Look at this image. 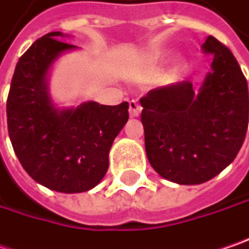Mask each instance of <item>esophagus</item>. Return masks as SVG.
I'll return each mask as SVG.
<instances>
[{
  "instance_id": "obj_1",
  "label": "esophagus",
  "mask_w": 249,
  "mask_h": 249,
  "mask_svg": "<svg viewBox=\"0 0 249 249\" xmlns=\"http://www.w3.org/2000/svg\"><path fill=\"white\" fill-rule=\"evenodd\" d=\"M142 111V107L139 106V103L136 100H131L129 102V114L131 117H138L139 114Z\"/></svg>"
}]
</instances>
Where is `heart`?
Returning a JSON list of instances; mask_svg holds the SVG:
<instances>
[{
	"mask_svg": "<svg viewBox=\"0 0 249 249\" xmlns=\"http://www.w3.org/2000/svg\"><path fill=\"white\" fill-rule=\"evenodd\" d=\"M161 60H163V55H161V54H155V55L152 57V61H150V62H152V65H153V67H156L157 64H159ZM177 71H178V67H174V68L171 70V76H174Z\"/></svg>",
	"mask_w": 249,
	"mask_h": 249,
	"instance_id": "heart-1",
	"label": "heart"
}]
</instances>
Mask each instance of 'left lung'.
<instances>
[{
	"label": "left lung",
	"mask_w": 249,
	"mask_h": 249,
	"mask_svg": "<svg viewBox=\"0 0 249 249\" xmlns=\"http://www.w3.org/2000/svg\"><path fill=\"white\" fill-rule=\"evenodd\" d=\"M202 50L213 54V62L198 92L182 81L141 99L147 160L163 178L182 185L220 174L248 129V85L235 57L213 36Z\"/></svg>",
	"instance_id": "obj_1"
}]
</instances>
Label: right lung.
<instances>
[{"label": "right lung", "mask_w": 249, "mask_h": 249, "mask_svg": "<svg viewBox=\"0 0 249 249\" xmlns=\"http://www.w3.org/2000/svg\"><path fill=\"white\" fill-rule=\"evenodd\" d=\"M61 32L36 40L19 58L6 100L8 132L22 167L47 188L76 194L94 188L108 168V152L128 121V103L96 102L57 108L47 75L62 53L76 46Z\"/></svg>", "instance_id": "obj_1"}]
</instances>
